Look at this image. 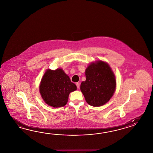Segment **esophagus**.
<instances>
[{
  "instance_id": "esophagus-1",
  "label": "esophagus",
  "mask_w": 153,
  "mask_h": 153,
  "mask_svg": "<svg viewBox=\"0 0 153 153\" xmlns=\"http://www.w3.org/2000/svg\"><path fill=\"white\" fill-rule=\"evenodd\" d=\"M76 85H77V88H79V87H80V84H79V82L76 83Z\"/></svg>"
}]
</instances>
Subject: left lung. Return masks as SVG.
<instances>
[{"instance_id": "obj_1", "label": "left lung", "mask_w": 153, "mask_h": 153, "mask_svg": "<svg viewBox=\"0 0 153 153\" xmlns=\"http://www.w3.org/2000/svg\"><path fill=\"white\" fill-rule=\"evenodd\" d=\"M86 79L80 89L86 102L93 106H101L111 98L116 87V77L109 65L98 60L89 64L85 71Z\"/></svg>"}]
</instances>
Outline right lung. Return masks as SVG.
<instances>
[{"mask_svg": "<svg viewBox=\"0 0 153 153\" xmlns=\"http://www.w3.org/2000/svg\"><path fill=\"white\" fill-rule=\"evenodd\" d=\"M39 89L44 102L57 108L67 104L70 93L76 91L77 87L62 68H49L41 79Z\"/></svg>", "mask_w": 153, "mask_h": 153, "instance_id": "right-lung-1", "label": "right lung"}]
</instances>
